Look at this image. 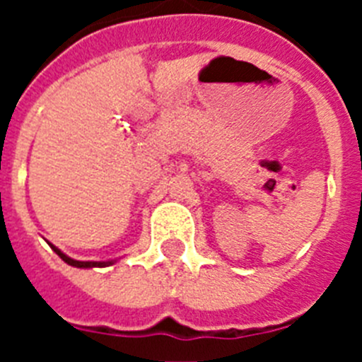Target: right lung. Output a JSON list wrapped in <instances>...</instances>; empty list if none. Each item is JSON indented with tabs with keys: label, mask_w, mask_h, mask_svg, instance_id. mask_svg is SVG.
<instances>
[{
	"label": "right lung",
	"mask_w": 362,
	"mask_h": 362,
	"mask_svg": "<svg viewBox=\"0 0 362 362\" xmlns=\"http://www.w3.org/2000/svg\"><path fill=\"white\" fill-rule=\"evenodd\" d=\"M50 246H52V245H50ZM52 250L56 252V254L59 255V257H62L66 264H70V267L92 268V267H107V264H112V261H108V263H98V261H76V259H70L69 255L63 254V252L59 250V248H56V246H52Z\"/></svg>",
	"instance_id": "right-lung-1"
}]
</instances>
